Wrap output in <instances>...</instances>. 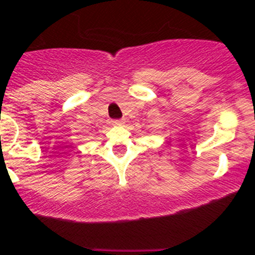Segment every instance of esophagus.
<instances>
[{"mask_svg": "<svg viewBox=\"0 0 255 255\" xmlns=\"http://www.w3.org/2000/svg\"><path fill=\"white\" fill-rule=\"evenodd\" d=\"M112 125H115V126H122V125H123V121H122V120H115V121H112Z\"/></svg>", "mask_w": 255, "mask_h": 255, "instance_id": "obj_1", "label": "esophagus"}]
</instances>
